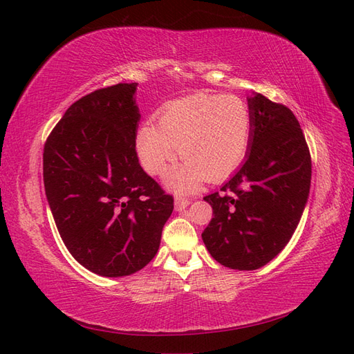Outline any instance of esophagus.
Listing matches in <instances>:
<instances>
[{
  "instance_id": "obj_1",
  "label": "esophagus",
  "mask_w": 354,
  "mask_h": 354,
  "mask_svg": "<svg viewBox=\"0 0 354 354\" xmlns=\"http://www.w3.org/2000/svg\"><path fill=\"white\" fill-rule=\"evenodd\" d=\"M189 203H190V199H187V198H183V196H178V198H176V202H174L176 211L185 209L186 207H189Z\"/></svg>"
}]
</instances>
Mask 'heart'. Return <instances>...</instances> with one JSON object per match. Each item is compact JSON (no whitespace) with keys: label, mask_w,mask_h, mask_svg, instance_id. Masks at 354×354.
I'll use <instances>...</instances> for the list:
<instances>
[{"label":"heart","mask_w":354,"mask_h":354,"mask_svg":"<svg viewBox=\"0 0 354 354\" xmlns=\"http://www.w3.org/2000/svg\"><path fill=\"white\" fill-rule=\"evenodd\" d=\"M251 133V112L242 99L199 93L165 106L159 127L145 122L138 128L136 152L142 167L155 176L180 152L186 160L169 171L165 183L187 194L207 176L217 180L236 169L248 152Z\"/></svg>","instance_id":"1"}]
</instances>
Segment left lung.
I'll list each match as a JSON object with an SVG mask.
<instances>
[{
    "mask_svg": "<svg viewBox=\"0 0 354 354\" xmlns=\"http://www.w3.org/2000/svg\"><path fill=\"white\" fill-rule=\"evenodd\" d=\"M252 120L245 162L220 192L203 198L212 220L202 233L221 266L257 270L279 254L308 199L312 159L301 127L286 106L260 93L248 97Z\"/></svg>",
    "mask_w": 354,
    "mask_h": 354,
    "instance_id": "8db88e82",
    "label": "left lung"
}]
</instances>
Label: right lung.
<instances>
[{"label": "right lung", "mask_w": 354, "mask_h": 354, "mask_svg": "<svg viewBox=\"0 0 354 354\" xmlns=\"http://www.w3.org/2000/svg\"><path fill=\"white\" fill-rule=\"evenodd\" d=\"M137 84L75 102L44 146V187L68 251L106 277L133 274L156 255L173 196L138 164Z\"/></svg>", "instance_id": "right-lung-1"}]
</instances>
